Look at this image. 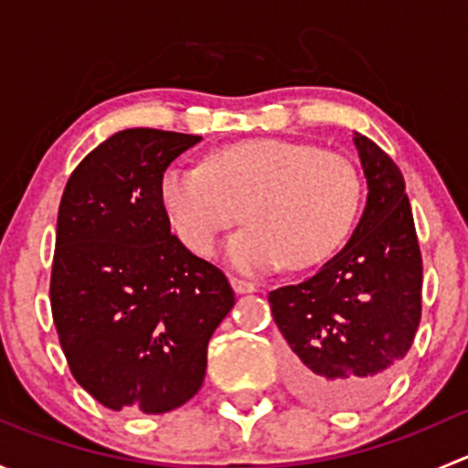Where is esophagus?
<instances>
[{
	"mask_svg": "<svg viewBox=\"0 0 468 468\" xmlns=\"http://www.w3.org/2000/svg\"><path fill=\"white\" fill-rule=\"evenodd\" d=\"M230 287H233L238 294H251V292H256V285H253L251 281H244V278L238 276H230Z\"/></svg>",
	"mask_w": 468,
	"mask_h": 468,
	"instance_id": "esophagus-1",
	"label": "esophagus"
}]
</instances>
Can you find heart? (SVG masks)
<instances>
[{"label":"heart","instance_id":"1","mask_svg":"<svg viewBox=\"0 0 468 468\" xmlns=\"http://www.w3.org/2000/svg\"><path fill=\"white\" fill-rule=\"evenodd\" d=\"M169 229L192 256L207 258L217 238L239 219L226 258L242 271L285 262L313 267L344 244L362 204L356 165L342 154L292 140L224 144L201 167L169 165L158 178Z\"/></svg>","mask_w":468,"mask_h":468}]
</instances>
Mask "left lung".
I'll return each mask as SVG.
<instances>
[{"label": "left lung", "mask_w": 468, "mask_h": 468, "mask_svg": "<svg viewBox=\"0 0 468 468\" xmlns=\"http://www.w3.org/2000/svg\"><path fill=\"white\" fill-rule=\"evenodd\" d=\"M367 204L346 247L299 285L269 292L287 342V378L305 403H374L403 367L421 322L423 262L405 181L394 160L353 133Z\"/></svg>", "instance_id": "1"}]
</instances>
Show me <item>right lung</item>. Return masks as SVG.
<instances>
[{
  "label": "right lung",
  "mask_w": 468,
  "mask_h": 468,
  "mask_svg": "<svg viewBox=\"0 0 468 468\" xmlns=\"http://www.w3.org/2000/svg\"><path fill=\"white\" fill-rule=\"evenodd\" d=\"M199 140L120 131L79 163L60 199L51 314L72 376L115 412L187 403L235 305L229 278L178 242L158 199L163 169Z\"/></svg>",
  "instance_id": "right-lung-1"
}]
</instances>
